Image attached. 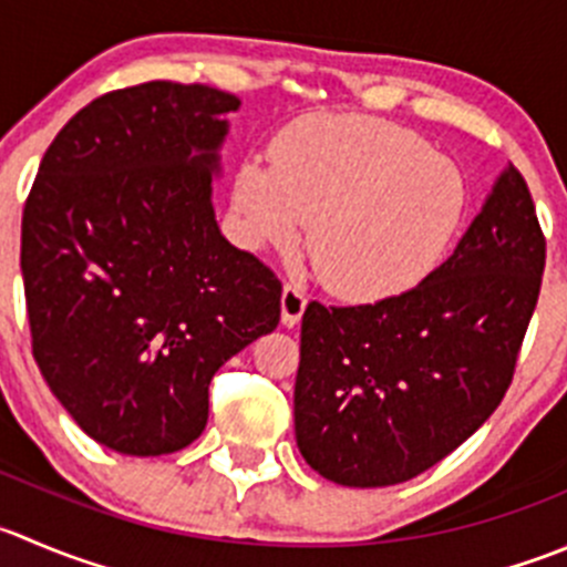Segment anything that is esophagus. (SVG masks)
<instances>
[{
	"label": "esophagus",
	"instance_id": "obj_1",
	"mask_svg": "<svg viewBox=\"0 0 567 567\" xmlns=\"http://www.w3.org/2000/svg\"><path fill=\"white\" fill-rule=\"evenodd\" d=\"M305 307H307V296L299 285H285L282 288V323L285 327H296L305 316Z\"/></svg>",
	"mask_w": 567,
	"mask_h": 567
}]
</instances>
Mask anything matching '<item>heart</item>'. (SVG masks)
Instances as JSON below:
<instances>
[{"mask_svg": "<svg viewBox=\"0 0 567 567\" xmlns=\"http://www.w3.org/2000/svg\"><path fill=\"white\" fill-rule=\"evenodd\" d=\"M468 188L417 132L362 115H310L279 135L271 166L246 163L235 210L255 246L307 251L332 293L388 299L421 282L452 246Z\"/></svg>", "mask_w": 567, "mask_h": 567, "instance_id": "1", "label": "heart"}]
</instances>
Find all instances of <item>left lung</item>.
Listing matches in <instances>:
<instances>
[{
	"instance_id": "1",
	"label": "left lung",
	"mask_w": 567,
	"mask_h": 567,
	"mask_svg": "<svg viewBox=\"0 0 567 567\" xmlns=\"http://www.w3.org/2000/svg\"><path fill=\"white\" fill-rule=\"evenodd\" d=\"M546 238L504 168L454 255L415 288L301 318L296 446L346 487L412 480L463 446L513 382L540 296Z\"/></svg>"
}]
</instances>
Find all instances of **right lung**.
<instances>
[{"instance_id":"right-lung-1","label":"right lung","mask_w":567,"mask_h":567,"mask_svg":"<svg viewBox=\"0 0 567 567\" xmlns=\"http://www.w3.org/2000/svg\"><path fill=\"white\" fill-rule=\"evenodd\" d=\"M240 99L144 82L58 132L21 216L32 354L85 435L132 457L205 432L218 368L279 323L282 282L229 244L213 177Z\"/></svg>"}]
</instances>
